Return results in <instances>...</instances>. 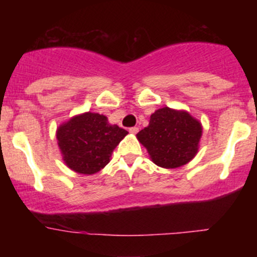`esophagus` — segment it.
<instances>
[{"label": "esophagus", "mask_w": 257, "mask_h": 257, "mask_svg": "<svg viewBox=\"0 0 257 257\" xmlns=\"http://www.w3.org/2000/svg\"><path fill=\"white\" fill-rule=\"evenodd\" d=\"M128 131H130V134H134V135H135V134H138L139 128H138V127H131V128Z\"/></svg>", "instance_id": "1"}]
</instances>
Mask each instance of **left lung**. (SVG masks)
<instances>
[{"label":"left lung","instance_id":"obj_1","mask_svg":"<svg viewBox=\"0 0 257 257\" xmlns=\"http://www.w3.org/2000/svg\"><path fill=\"white\" fill-rule=\"evenodd\" d=\"M202 123L184 109H157L149 124L136 138L151 160L163 169H178L196 157L202 138Z\"/></svg>","mask_w":257,"mask_h":257}]
</instances>
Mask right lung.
<instances>
[{
    "label": "right lung",
    "instance_id": "1",
    "mask_svg": "<svg viewBox=\"0 0 257 257\" xmlns=\"http://www.w3.org/2000/svg\"><path fill=\"white\" fill-rule=\"evenodd\" d=\"M127 131L110 124L99 113L85 112L70 117L56 128L63 161L77 174L94 175L110 161L113 151Z\"/></svg>",
    "mask_w": 257,
    "mask_h": 257
}]
</instances>
